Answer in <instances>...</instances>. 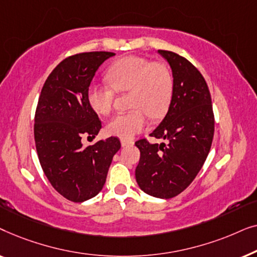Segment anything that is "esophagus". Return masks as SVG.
Here are the masks:
<instances>
[{
    "mask_svg": "<svg viewBox=\"0 0 257 257\" xmlns=\"http://www.w3.org/2000/svg\"><path fill=\"white\" fill-rule=\"evenodd\" d=\"M121 143V146L122 147H127V146H132L133 145V142L132 140H125V139H121L120 140Z\"/></svg>",
    "mask_w": 257,
    "mask_h": 257,
    "instance_id": "1",
    "label": "esophagus"
}]
</instances>
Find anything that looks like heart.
<instances>
[{"label": "heart", "mask_w": 257, "mask_h": 257, "mask_svg": "<svg viewBox=\"0 0 257 257\" xmlns=\"http://www.w3.org/2000/svg\"><path fill=\"white\" fill-rule=\"evenodd\" d=\"M110 85L91 84L87 87V104L94 113L106 115L113 106L115 91L130 94L133 110L114 115L106 125L110 136L130 140L147 125L146 114L152 119L164 117L173 94V76L164 63L152 62L142 56H126L107 69Z\"/></svg>", "instance_id": "heart-1"}]
</instances>
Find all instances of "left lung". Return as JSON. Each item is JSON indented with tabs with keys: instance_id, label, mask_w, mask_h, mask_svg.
Wrapping results in <instances>:
<instances>
[{
	"instance_id": "1",
	"label": "left lung",
	"mask_w": 257,
	"mask_h": 257,
	"mask_svg": "<svg viewBox=\"0 0 257 257\" xmlns=\"http://www.w3.org/2000/svg\"><path fill=\"white\" fill-rule=\"evenodd\" d=\"M158 52L172 69L173 94L164 120L150 136L167 144H151L145 138L136 142L140 151L136 179L147 194L171 199L191 185L205 164L214 137V113L199 70L175 52Z\"/></svg>"
}]
</instances>
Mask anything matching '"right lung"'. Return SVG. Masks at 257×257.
Returning <instances> with one entry per match:
<instances>
[{
  "label": "right lung",
  "instance_id": "right-lung-1",
  "mask_svg": "<svg viewBox=\"0 0 257 257\" xmlns=\"http://www.w3.org/2000/svg\"><path fill=\"white\" fill-rule=\"evenodd\" d=\"M113 52L92 51L63 59L45 80L35 113L34 136L42 170L56 191L72 202L96 196L106 181L112 158L120 149L115 137L84 146L101 128L87 104L86 91L98 68Z\"/></svg>",
  "mask_w": 257,
  "mask_h": 257
}]
</instances>
